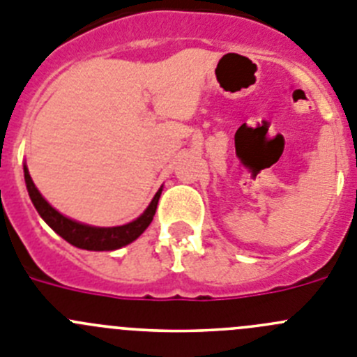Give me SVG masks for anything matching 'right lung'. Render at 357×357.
<instances>
[{"instance_id": "add662e5", "label": "right lung", "mask_w": 357, "mask_h": 357, "mask_svg": "<svg viewBox=\"0 0 357 357\" xmlns=\"http://www.w3.org/2000/svg\"><path fill=\"white\" fill-rule=\"evenodd\" d=\"M24 181L26 188H28L29 198L33 202L35 208L40 214V218L44 219L45 223L56 231L60 237H63L67 243H70L72 246L81 248V250L88 251H111L119 250V248L130 244L132 241L139 237L143 231L146 230L150 223H152L153 214H155L157 202H159V196H161V189L157 191V195L153 196V200L150 202L149 208L139 215L136 221L129 225H123V227H113V228H97V227H88V225H81L77 221H72V219L65 218L60 212L54 211L47 202L42 198V195L38 192V189L35 188L31 176H29L28 168L24 166Z\"/></svg>"}]
</instances>
